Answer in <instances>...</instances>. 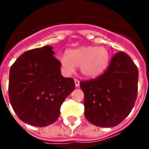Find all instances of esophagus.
<instances>
[{
    "instance_id": "obj_1",
    "label": "esophagus",
    "mask_w": 149,
    "mask_h": 149,
    "mask_svg": "<svg viewBox=\"0 0 149 149\" xmlns=\"http://www.w3.org/2000/svg\"><path fill=\"white\" fill-rule=\"evenodd\" d=\"M74 83H75V86L76 87H78L79 86V81L78 79H74Z\"/></svg>"
}]
</instances>
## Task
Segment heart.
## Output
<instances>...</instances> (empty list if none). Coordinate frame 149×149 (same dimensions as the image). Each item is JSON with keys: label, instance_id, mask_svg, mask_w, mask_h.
<instances>
[{"label": "heart", "instance_id": "heart-1", "mask_svg": "<svg viewBox=\"0 0 149 149\" xmlns=\"http://www.w3.org/2000/svg\"><path fill=\"white\" fill-rule=\"evenodd\" d=\"M58 61L66 74H71L75 67H79L84 77L94 79L101 76L108 68L111 53L104 46L83 45L68 49L65 55L58 57Z\"/></svg>", "mask_w": 149, "mask_h": 149}]
</instances>
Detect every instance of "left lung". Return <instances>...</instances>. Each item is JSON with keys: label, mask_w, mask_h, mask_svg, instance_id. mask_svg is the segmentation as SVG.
<instances>
[{"label": "left lung", "mask_w": 149, "mask_h": 149, "mask_svg": "<svg viewBox=\"0 0 149 149\" xmlns=\"http://www.w3.org/2000/svg\"><path fill=\"white\" fill-rule=\"evenodd\" d=\"M139 70L127 54L120 52L104 74L80 82L84 93V115L97 127L119 125L134 107L138 93Z\"/></svg>", "instance_id": "8db88e82"}]
</instances>
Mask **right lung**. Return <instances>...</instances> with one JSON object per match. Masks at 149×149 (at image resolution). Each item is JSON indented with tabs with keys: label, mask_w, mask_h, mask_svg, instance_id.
I'll list each match as a JSON object with an SVG mask.
<instances>
[{
	"label": "right lung",
	"mask_w": 149,
	"mask_h": 149,
	"mask_svg": "<svg viewBox=\"0 0 149 149\" xmlns=\"http://www.w3.org/2000/svg\"><path fill=\"white\" fill-rule=\"evenodd\" d=\"M52 49L45 45L25 52L10 69L8 95L13 110L20 120L36 127L55 122L75 89L73 79L61 74Z\"/></svg>",
	"instance_id": "1"
}]
</instances>
